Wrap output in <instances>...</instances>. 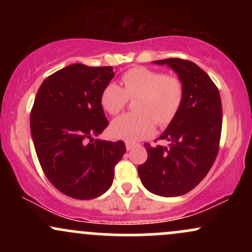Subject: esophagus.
<instances>
[{"label":"esophagus","instance_id":"34e87169","mask_svg":"<svg viewBox=\"0 0 252 252\" xmlns=\"http://www.w3.org/2000/svg\"><path fill=\"white\" fill-rule=\"evenodd\" d=\"M135 147V143H132V142H126V150H130V149H132Z\"/></svg>","mask_w":252,"mask_h":252}]
</instances>
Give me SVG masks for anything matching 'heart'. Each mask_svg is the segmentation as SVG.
<instances>
[{
  "label": "heart",
  "mask_w": 252,
  "mask_h": 252,
  "mask_svg": "<svg viewBox=\"0 0 252 252\" xmlns=\"http://www.w3.org/2000/svg\"><path fill=\"white\" fill-rule=\"evenodd\" d=\"M122 83L123 88L109 83L100 94L103 109L112 116L126 108L129 98H137L136 112L123 115L111 123L112 137L129 142L148 137L154 131L155 122L158 126H168L180 111L185 89L179 77L138 66L123 73Z\"/></svg>",
  "instance_id": "heart-1"
}]
</instances>
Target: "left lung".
Returning a JSON list of instances; mask_svg holds the SVG:
<instances>
[{"mask_svg": "<svg viewBox=\"0 0 252 252\" xmlns=\"http://www.w3.org/2000/svg\"><path fill=\"white\" fill-rule=\"evenodd\" d=\"M153 63L176 72L185 96L180 111L158 137L169 144L144 143L148 158L138 166V175L149 192L179 196L194 189L215 162L221 134V99L212 79L194 63L179 58Z\"/></svg>", "mask_w": 252, "mask_h": 252, "instance_id": "left-lung-1", "label": "left lung"}]
</instances>
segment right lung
<instances>
[{"label": "right lung", "mask_w": 252, "mask_h": 252, "mask_svg": "<svg viewBox=\"0 0 252 252\" xmlns=\"http://www.w3.org/2000/svg\"><path fill=\"white\" fill-rule=\"evenodd\" d=\"M115 76L111 66H66L43 80L31 112V132L51 184L73 199L102 195L126 153L123 141L94 140L108 126L100 104Z\"/></svg>", "instance_id": "add662e5"}]
</instances>
